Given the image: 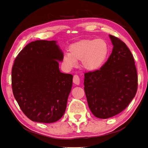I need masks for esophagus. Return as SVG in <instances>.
<instances>
[{"instance_id": "obj_1", "label": "esophagus", "mask_w": 148, "mask_h": 148, "mask_svg": "<svg viewBox=\"0 0 148 148\" xmlns=\"http://www.w3.org/2000/svg\"><path fill=\"white\" fill-rule=\"evenodd\" d=\"M73 82L75 84L78 85L79 84L80 82V79H79V77L77 75H75L73 76Z\"/></svg>"}]
</instances>
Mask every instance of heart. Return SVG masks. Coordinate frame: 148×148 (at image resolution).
<instances>
[{
    "label": "heart",
    "mask_w": 148,
    "mask_h": 148,
    "mask_svg": "<svg viewBox=\"0 0 148 148\" xmlns=\"http://www.w3.org/2000/svg\"><path fill=\"white\" fill-rule=\"evenodd\" d=\"M108 51V46L104 39H83L71 44L70 53L64 55L63 62L71 69L77 66V60H81L84 69L95 71L104 64Z\"/></svg>",
    "instance_id": "1"
}]
</instances>
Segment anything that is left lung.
Instances as JSON below:
<instances>
[{
  "mask_svg": "<svg viewBox=\"0 0 148 148\" xmlns=\"http://www.w3.org/2000/svg\"><path fill=\"white\" fill-rule=\"evenodd\" d=\"M112 52L99 70L84 73V89L95 117L108 119L122 112L135 96L138 76L131 51L122 41L109 35Z\"/></svg>",
  "mask_w": 148,
  "mask_h": 148,
  "instance_id": "left-lung-1",
  "label": "left lung"
}]
</instances>
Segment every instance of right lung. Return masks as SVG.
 <instances>
[{
    "instance_id": "obj_1",
    "label": "right lung",
    "mask_w": 148,
    "mask_h": 148,
    "mask_svg": "<svg viewBox=\"0 0 148 148\" xmlns=\"http://www.w3.org/2000/svg\"><path fill=\"white\" fill-rule=\"evenodd\" d=\"M64 53L56 41L37 40L17 56L12 70L13 96L33 122L53 123L65 113L73 75L60 71Z\"/></svg>"
}]
</instances>
